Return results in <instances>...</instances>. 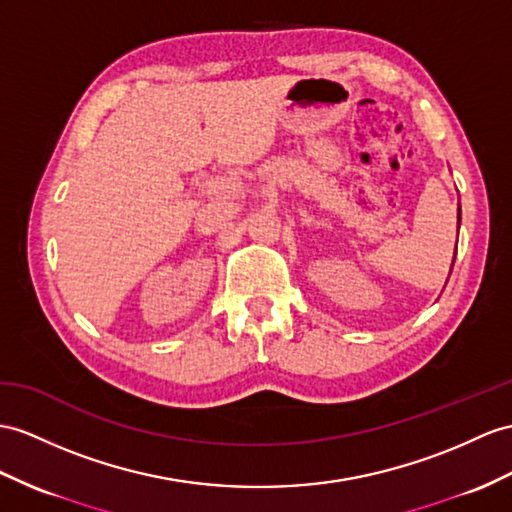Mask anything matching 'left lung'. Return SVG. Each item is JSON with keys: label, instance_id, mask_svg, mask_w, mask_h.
I'll use <instances>...</instances> for the list:
<instances>
[{"label": "left lung", "instance_id": "obj_1", "mask_svg": "<svg viewBox=\"0 0 512 512\" xmlns=\"http://www.w3.org/2000/svg\"><path fill=\"white\" fill-rule=\"evenodd\" d=\"M458 219H460V210H458ZM452 267H454V263H452Z\"/></svg>", "mask_w": 512, "mask_h": 512}]
</instances>
